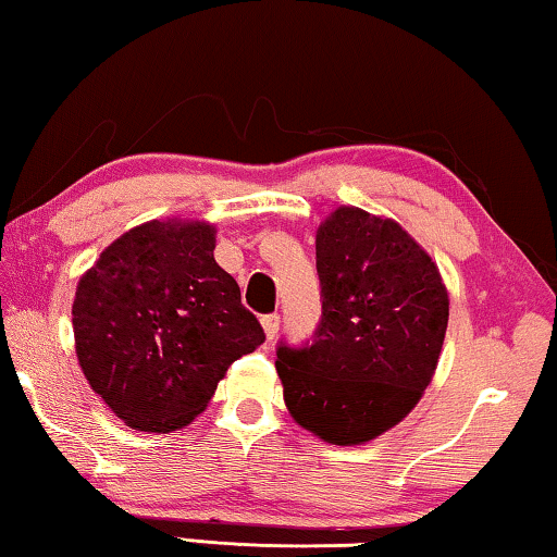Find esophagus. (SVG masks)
<instances>
[{
    "label": "esophagus",
    "mask_w": 557,
    "mask_h": 557,
    "mask_svg": "<svg viewBox=\"0 0 557 557\" xmlns=\"http://www.w3.org/2000/svg\"><path fill=\"white\" fill-rule=\"evenodd\" d=\"M262 327H264V335H268V339L272 343V339L277 337V330H280V314H277V312L264 314V318H262Z\"/></svg>",
    "instance_id": "1"
}]
</instances>
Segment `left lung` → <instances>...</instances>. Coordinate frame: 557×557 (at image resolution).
Listing matches in <instances>:
<instances>
[{"label": "left lung", "mask_w": 557, "mask_h": 557, "mask_svg": "<svg viewBox=\"0 0 557 557\" xmlns=\"http://www.w3.org/2000/svg\"><path fill=\"white\" fill-rule=\"evenodd\" d=\"M322 318L312 343L277 347L297 425L362 445L397 425L435 375L450 300L437 264L395 220L337 207L314 239Z\"/></svg>", "instance_id": "8db88e82"}]
</instances>
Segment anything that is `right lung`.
Masks as SVG:
<instances>
[{
    "label": "right lung",
    "mask_w": 557,
    "mask_h": 557,
    "mask_svg": "<svg viewBox=\"0 0 557 557\" xmlns=\"http://www.w3.org/2000/svg\"><path fill=\"white\" fill-rule=\"evenodd\" d=\"M214 232L207 222H145L79 280L72 325L82 372L129 428L187 425L230 364L264 343L235 277L214 262Z\"/></svg>",
    "instance_id": "right-lung-1"
}]
</instances>
